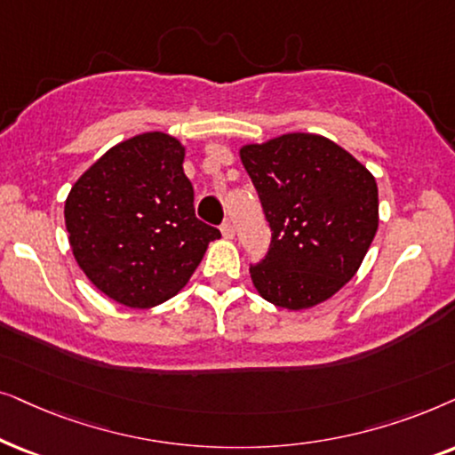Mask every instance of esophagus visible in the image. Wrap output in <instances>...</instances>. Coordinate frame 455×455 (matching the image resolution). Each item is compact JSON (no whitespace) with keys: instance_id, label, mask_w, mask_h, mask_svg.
<instances>
[{"instance_id":"obj_1","label":"esophagus","mask_w":455,"mask_h":455,"mask_svg":"<svg viewBox=\"0 0 455 455\" xmlns=\"http://www.w3.org/2000/svg\"><path fill=\"white\" fill-rule=\"evenodd\" d=\"M220 231H222V237L224 239H233L235 237V227L231 222H224L222 227H220Z\"/></svg>"}]
</instances>
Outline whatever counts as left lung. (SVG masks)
Masks as SVG:
<instances>
[{"instance_id": "1", "label": "left lung", "mask_w": 455, "mask_h": 455, "mask_svg": "<svg viewBox=\"0 0 455 455\" xmlns=\"http://www.w3.org/2000/svg\"><path fill=\"white\" fill-rule=\"evenodd\" d=\"M239 157L272 231L268 256L250 268L253 287L291 312L331 299L358 272L377 235L372 172L314 132L247 143Z\"/></svg>"}]
</instances>
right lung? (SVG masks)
Segmentation results:
<instances>
[{
  "label": "right lung",
  "mask_w": 455,
  "mask_h": 455,
  "mask_svg": "<svg viewBox=\"0 0 455 455\" xmlns=\"http://www.w3.org/2000/svg\"><path fill=\"white\" fill-rule=\"evenodd\" d=\"M185 145L162 131L124 139L66 197L72 256L101 293L129 307L174 298L220 231L196 218Z\"/></svg>",
  "instance_id": "obj_1"
}]
</instances>
